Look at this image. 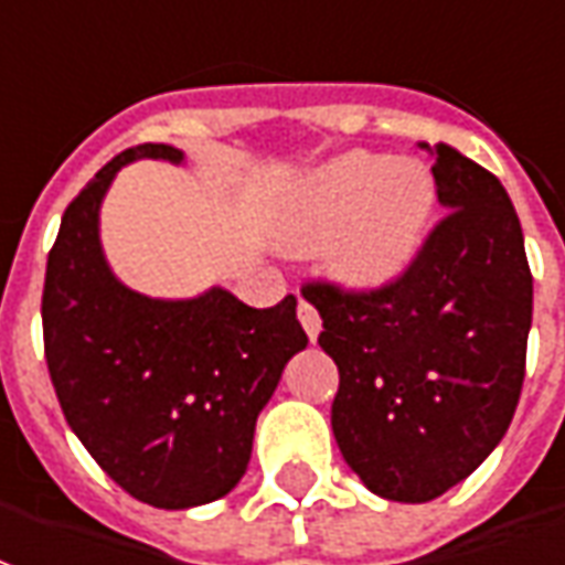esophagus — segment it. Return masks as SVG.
I'll return each instance as SVG.
<instances>
[{
	"instance_id": "1",
	"label": "esophagus",
	"mask_w": 565,
	"mask_h": 565,
	"mask_svg": "<svg viewBox=\"0 0 565 565\" xmlns=\"http://www.w3.org/2000/svg\"><path fill=\"white\" fill-rule=\"evenodd\" d=\"M298 320H301V326H305V332L310 341H317V334H320L322 329V320H320V313H317V307L310 305V301H298Z\"/></svg>"
}]
</instances>
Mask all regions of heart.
<instances>
[{
	"instance_id": "b5f03b06",
	"label": "heart",
	"mask_w": 565,
	"mask_h": 565,
	"mask_svg": "<svg viewBox=\"0 0 565 565\" xmlns=\"http://www.w3.org/2000/svg\"><path fill=\"white\" fill-rule=\"evenodd\" d=\"M437 186L415 159L353 150L326 162L289 193L279 239L291 252H320L348 286L379 289L408 270L422 252Z\"/></svg>"
}]
</instances>
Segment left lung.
<instances>
[{
    "mask_svg": "<svg viewBox=\"0 0 565 565\" xmlns=\"http://www.w3.org/2000/svg\"><path fill=\"white\" fill-rule=\"evenodd\" d=\"M422 147L446 215L406 274L365 291L305 286L322 317L320 348L338 365V449L375 495L406 504L461 483L508 434L532 326L508 190L449 143Z\"/></svg>",
    "mask_w": 565,
    "mask_h": 565,
    "instance_id": "left-lung-1",
    "label": "left lung"
}]
</instances>
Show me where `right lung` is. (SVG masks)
Instances as JSON below:
<instances>
[{"label": "right lung", "mask_w": 565, "mask_h": 565, "mask_svg": "<svg viewBox=\"0 0 565 565\" xmlns=\"http://www.w3.org/2000/svg\"><path fill=\"white\" fill-rule=\"evenodd\" d=\"M131 159L184 153L128 147L67 205L42 289L45 363L64 418L113 483L181 511L243 480L260 408L307 334L295 295L258 310L224 289L190 301L126 289L100 252L97 212Z\"/></svg>", "instance_id": "obj_1"}]
</instances>
